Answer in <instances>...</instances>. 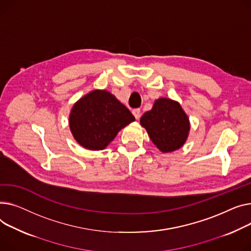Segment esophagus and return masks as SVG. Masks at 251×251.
Here are the masks:
<instances>
[{"mask_svg":"<svg viewBox=\"0 0 251 251\" xmlns=\"http://www.w3.org/2000/svg\"><path fill=\"white\" fill-rule=\"evenodd\" d=\"M132 113H133V115H134V117L135 118L138 120L139 118H140V116H141V111H140V109H134L132 111Z\"/></svg>","mask_w":251,"mask_h":251,"instance_id":"1","label":"esophagus"}]
</instances>
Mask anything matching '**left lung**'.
Returning <instances> with one entry per match:
<instances>
[{
  "label": "left lung",
  "instance_id": "obj_1",
  "mask_svg": "<svg viewBox=\"0 0 251 251\" xmlns=\"http://www.w3.org/2000/svg\"><path fill=\"white\" fill-rule=\"evenodd\" d=\"M140 124L162 152L181 147L190 130L189 118L180 105L165 98L156 100L152 109L141 117Z\"/></svg>",
  "mask_w": 251,
  "mask_h": 251
}]
</instances>
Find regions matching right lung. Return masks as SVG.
Returning <instances> with one entry per match:
<instances>
[{
  "instance_id": "obj_1",
  "label": "right lung",
  "mask_w": 251,
  "mask_h": 251,
  "mask_svg": "<svg viewBox=\"0 0 251 251\" xmlns=\"http://www.w3.org/2000/svg\"><path fill=\"white\" fill-rule=\"evenodd\" d=\"M135 120L112 94L93 91L74 106L70 127L75 139L91 150L104 149L118 132Z\"/></svg>"
}]
</instances>
